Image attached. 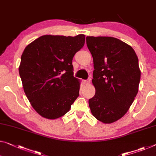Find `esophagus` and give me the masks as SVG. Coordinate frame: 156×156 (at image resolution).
Instances as JSON below:
<instances>
[{"mask_svg":"<svg viewBox=\"0 0 156 156\" xmlns=\"http://www.w3.org/2000/svg\"><path fill=\"white\" fill-rule=\"evenodd\" d=\"M83 83H84V84H86V85L89 84V83H90V79H88V80H84V81H83Z\"/></svg>","mask_w":156,"mask_h":156,"instance_id":"34e87169","label":"esophagus"}]
</instances>
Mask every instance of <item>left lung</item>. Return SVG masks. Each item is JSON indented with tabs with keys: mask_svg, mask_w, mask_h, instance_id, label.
Segmentation results:
<instances>
[{
	"mask_svg": "<svg viewBox=\"0 0 156 156\" xmlns=\"http://www.w3.org/2000/svg\"><path fill=\"white\" fill-rule=\"evenodd\" d=\"M93 58L94 97L88 100L98 121L112 123L126 114L138 93L141 72L130 45L112 37H86Z\"/></svg>",
	"mask_w": 156,
	"mask_h": 156,
	"instance_id": "left-lung-1",
	"label": "left lung"
}]
</instances>
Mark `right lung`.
<instances>
[{"mask_svg": "<svg viewBox=\"0 0 156 156\" xmlns=\"http://www.w3.org/2000/svg\"><path fill=\"white\" fill-rule=\"evenodd\" d=\"M84 43L82 34L46 35L25 48L19 68L23 90L33 109L44 118L63 116L80 95L73 58Z\"/></svg>", "mask_w": 156, "mask_h": 156, "instance_id": "1", "label": "right lung"}]
</instances>
